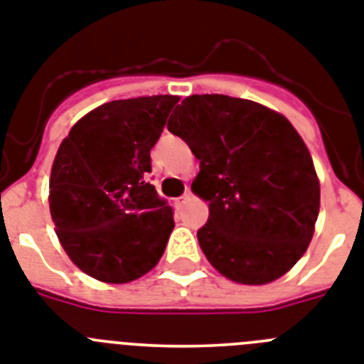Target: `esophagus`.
Segmentation results:
<instances>
[{
	"label": "esophagus",
	"mask_w": 364,
	"mask_h": 364,
	"mask_svg": "<svg viewBox=\"0 0 364 364\" xmlns=\"http://www.w3.org/2000/svg\"><path fill=\"white\" fill-rule=\"evenodd\" d=\"M186 198H189V191H186L184 195H182V197H178L176 198V204H182L186 200Z\"/></svg>",
	"instance_id": "esophagus-1"
}]
</instances>
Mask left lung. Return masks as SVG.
<instances>
[{
  "label": "left lung",
  "instance_id": "1",
  "mask_svg": "<svg viewBox=\"0 0 364 364\" xmlns=\"http://www.w3.org/2000/svg\"><path fill=\"white\" fill-rule=\"evenodd\" d=\"M200 161L193 189L210 217L197 237L208 262L237 284L284 276L313 237L321 186L306 144L271 108L191 95L167 123Z\"/></svg>",
  "mask_w": 364,
  "mask_h": 364
}]
</instances>
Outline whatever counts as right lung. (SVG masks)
<instances>
[{"mask_svg": "<svg viewBox=\"0 0 364 364\" xmlns=\"http://www.w3.org/2000/svg\"><path fill=\"white\" fill-rule=\"evenodd\" d=\"M176 102L175 95L107 102L58 147L49 210L64 250L92 278L127 284L166 250L175 220L147 176L151 149Z\"/></svg>", "mask_w": 364, "mask_h": 364, "instance_id": "obj_1", "label": "right lung"}]
</instances>
